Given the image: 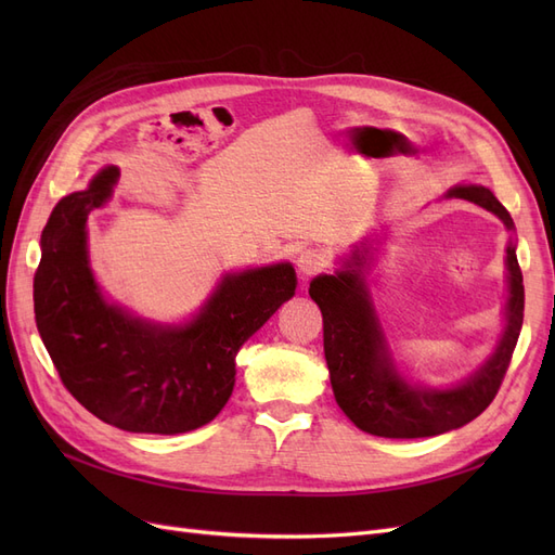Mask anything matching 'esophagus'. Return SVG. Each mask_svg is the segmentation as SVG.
Returning a JSON list of instances; mask_svg holds the SVG:
<instances>
[{
    "label": "esophagus",
    "mask_w": 555,
    "mask_h": 555,
    "mask_svg": "<svg viewBox=\"0 0 555 555\" xmlns=\"http://www.w3.org/2000/svg\"><path fill=\"white\" fill-rule=\"evenodd\" d=\"M326 263H328V261H326V257L322 255V251H317V249H306V251H300V257L296 259L298 273H300V278H304V280H308V278L317 275L319 271H324Z\"/></svg>",
    "instance_id": "34e87169"
}]
</instances>
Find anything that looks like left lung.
Returning <instances> with one entry per match:
<instances>
[{"label": "left lung", "instance_id": "obj_1", "mask_svg": "<svg viewBox=\"0 0 555 555\" xmlns=\"http://www.w3.org/2000/svg\"><path fill=\"white\" fill-rule=\"evenodd\" d=\"M444 196L473 201L514 231L507 208L481 184H456ZM373 245L377 238L354 245L338 271L310 282V298L324 317V354L335 402L351 424L377 438L414 440L456 430L493 402L524 326L526 292L516 243L509 238L507 245L505 328L493 354L473 375L442 389L410 382L393 361L365 284V271L377 251Z\"/></svg>", "mask_w": 555, "mask_h": 555}]
</instances>
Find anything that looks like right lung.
Here are the masks:
<instances>
[{
	"label": "right lung",
	"mask_w": 555,
	"mask_h": 555,
	"mask_svg": "<svg viewBox=\"0 0 555 555\" xmlns=\"http://www.w3.org/2000/svg\"><path fill=\"white\" fill-rule=\"evenodd\" d=\"M120 169L60 198L41 233L35 314L62 384L102 422L178 435L222 412L236 354L296 292L289 261L227 273L184 324H157L108 304L90 268L88 217L108 204Z\"/></svg>",
	"instance_id": "add662e5"
}]
</instances>
